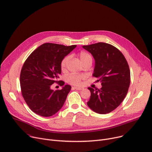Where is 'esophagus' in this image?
Segmentation results:
<instances>
[{
  "mask_svg": "<svg viewBox=\"0 0 152 152\" xmlns=\"http://www.w3.org/2000/svg\"><path fill=\"white\" fill-rule=\"evenodd\" d=\"M73 88H74V89H75V90H82L83 89V88H82V87H80V86H74V87H73Z\"/></svg>",
  "mask_w": 152,
  "mask_h": 152,
  "instance_id": "1",
  "label": "esophagus"
}]
</instances>
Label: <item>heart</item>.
Here are the masks:
<instances>
[{
  "label": "heart",
  "mask_w": 152,
  "mask_h": 152,
  "mask_svg": "<svg viewBox=\"0 0 152 152\" xmlns=\"http://www.w3.org/2000/svg\"><path fill=\"white\" fill-rule=\"evenodd\" d=\"M78 55L80 59V61H82L83 64H85L86 62H91L92 63L93 58L91 56V55L89 54L88 52L85 51H81L78 53ZM70 56L67 55L62 59L60 66H61V69L62 70H65L67 62L70 59ZM84 78H85V76L83 74H71L67 77L66 80L71 85H78L80 83V82H81V80Z\"/></svg>",
  "instance_id": "b5f03b06"
}]
</instances>
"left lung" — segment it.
Masks as SVG:
<instances>
[{"label": "left lung", "mask_w": 152, "mask_h": 152, "mask_svg": "<svg viewBox=\"0 0 152 152\" xmlns=\"http://www.w3.org/2000/svg\"><path fill=\"white\" fill-rule=\"evenodd\" d=\"M83 48L95 59L93 76L101 83V89L89 87L90 99L87 102L94 112L106 114L120 105L126 97L130 85V70L122 53L110 44L99 42Z\"/></svg>", "instance_id": "8db88e82"}]
</instances>
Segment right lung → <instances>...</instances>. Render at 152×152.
I'll return each instance as SVG.
<instances>
[{
  "label": "right lung",
  "mask_w": 152,
  "mask_h": 152,
  "mask_svg": "<svg viewBox=\"0 0 152 152\" xmlns=\"http://www.w3.org/2000/svg\"><path fill=\"white\" fill-rule=\"evenodd\" d=\"M77 45L45 43L35 49L25 61L20 74L23 97L30 109L39 115L48 117L56 113L63 106L71 86L66 85L54 91L51 85L56 83L61 74V62Z\"/></svg>",
  "instance_id": "1"
}]
</instances>
